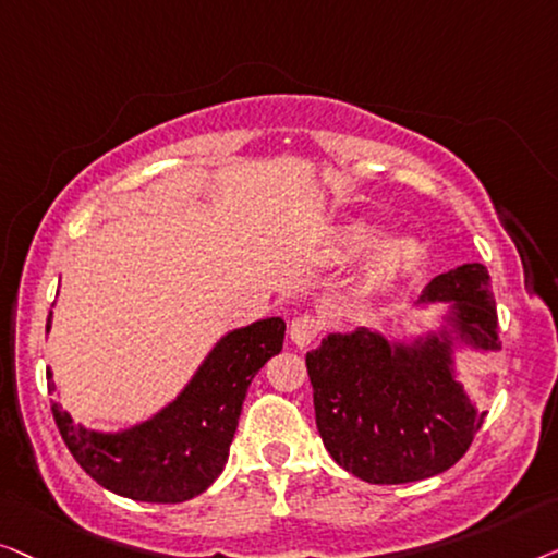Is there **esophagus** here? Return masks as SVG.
Listing matches in <instances>:
<instances>
[{
    "label": "esophagus",
    "mask_w": 558,
    "mask_h": 558,
    "mask_svg": "<svg viewBox=\"0 0 558 558\" xmlns=\"http://www.w3.org/2000/svg\"><path fill=\"white\" fill-rule=\"evenodd\" d=\"M320 331V324L316 320V316H311V313H303V316L293 318V324H290V341L295 343V347H308V343L316 339Z\"/></svg>",
    "instance_id": "1"
}]
</instances>
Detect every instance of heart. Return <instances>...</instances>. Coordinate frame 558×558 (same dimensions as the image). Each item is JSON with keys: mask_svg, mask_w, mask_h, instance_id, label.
Segmentation results:
<instances>
[{"mask_svg": "<svg viewBox=\"0 0 558 558\" xmlns=\"http://www.w3.org/2000/svg\"><path fill=\"white\" fill-rule=\"evenodd\" d=\"M376 234H379V227L374 222H366V219L349 222L347 227H341L339 234H336V253L341 257L364 253L366 247H372ZM420 257L422 242L414 238V234H391V238L381 240L379 245L372 250V255H368L364 276H361V288H364L366 293H379V290L391 288L397 280H402L407 272L414 270Z\"/></svg>", "mask_w": 558, "mask_h": 558, "instance_id": "b5f03b06", "label": "heart"}]
</instances>
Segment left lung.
Returning a JSON list of instances; mask_svg holds the SVG:
<instances>
[{
	"instance_id": "left-lung-1",
	"label": "left lung",
	"mask_w": 558,
	"mask_h": 558,
	"mask_svg": "<svg viewBox=\"0 0 558 558\" xmlns=\"http://www.w3.org/2000/svg\"><path fill=\"white\" fill-rule=\"evenodd\" d=\"M447 303L437 331L389 341L356 328L328 333L305 354L316 425L343 470L374 485L445 473L483 425L485 412L458 381L454 351H498L490 276L468 263L437 276L420 305Z\"/></svg>"
}]
</instances>
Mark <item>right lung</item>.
Returning <instances> with one entry per match:
<instances>
[{
	"instance_id": "obj_1",
	"label": "right lung",
	"mask_w": 558,
	"mask_h": 558,
	"mask_svg": "<svg viewBox=\"0 0 558 558\" xmlns=\"http://www.w3.org/2000/svg\"><path fill=\"white\" fill-rule=\"evenodd\" d=\"M47 318V331H50ZM286 320L272 316L234 328L215 343L190 384L154 417L119 433H100L52 402L68 450L106 490L144 504H184L222 473L250 381L280 354ZM47 391H54L47 372Z\"/></svg>"
}]
</instances>
